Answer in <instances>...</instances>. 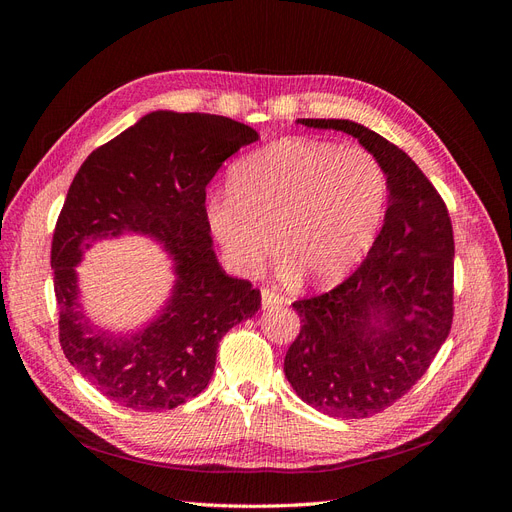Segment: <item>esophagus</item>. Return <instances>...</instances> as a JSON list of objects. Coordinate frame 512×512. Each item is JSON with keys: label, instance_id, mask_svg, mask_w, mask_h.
I'll use <instances>...</instances> for the list:
<instances>
[{"label": "esophagus", "instance_id": "obj_1", "mask_svg": "<svg viewBox=\"0 0 512 512\" xmlns=\"http://www.w3.org/2000/svg\"><path fill=\"white\" fill-rule=\"evenodd\" d=\"M262 294V307H273V305H280L284 303V294L277 290V288H262L260 290Z\"/></svg>", "mask_w": 512, "mask_h": 512}]
</instances>
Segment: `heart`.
Masks as SVG:
<instances>
[{
    "label": "heart",
    "mask_w": 512,
    "mask_h": 512,
    "mask_svg": "<svg viewBox=\"0 0 512 512\" xmlns=\"http://www.w3.org/2000/svg\"><path fill=\"white\" fill-rule=\"evenodd\" d=\"M228 190L207 198L205 215L230 269L256 273L277 245L284 269L314 284L339 280L365 256L386 205L374 153L318 138L250 153L232 166Z\"/></svg>",
    "instance_id": "1"
}]
</instances>
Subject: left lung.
I'll return each mask as SVG.
<instances>
[{"label": "left lung", "mask_w": 512, "mask_h": 512, "mask_svg": "<svg viewBox=\"0 0 512 512\" xmlns=\"http://www.w3.org/2000/svg\"><path fill=\"white\" fill-rule=\"evenodd\" d=\"M354 136L386 175L389 209L348 280L294 301L301 331L284 371L297 395L337 418L374 416L429 369L453 324L455 239L448 209L406 151L348 119H299Z\"/></svg>", "instance_id": "1"}]
</instances>
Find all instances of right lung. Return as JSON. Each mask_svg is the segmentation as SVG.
<instances>
[{
  "mask_svg": "<svg viewBox=\"0 0 512 512\" xmlns=\"http://www.w3.org/2000/svg\"><path fill=\"white\" fill-rule=\"evenodd\" d=\"M254 141V128L222 115L156 111L91 151L76 173L51 245L59 344L115 404L158 412L203 393L220 339L258 312L260 290L220 267L205 215L207 183ZM126 231L158 238L178 280L156 321L115 336L84 316L75 265L91 242Z\"/></svg>",
  "mask_w": 512,
  "mask_h": 512,
  "instance_id": "1",
  "label": "right lung"
}]
</instances>
